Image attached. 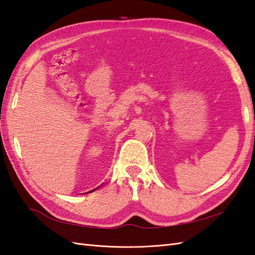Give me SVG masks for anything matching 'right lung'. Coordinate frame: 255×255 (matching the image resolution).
Instances as JSON below:
<instances>
[{
	"instance_id": "right-lung-1",
	"label": "right lung",
	"mask_w": 255,
	"mask_h": 255,
	"mask_svg": "<svg viewBox=\"0 0 255 255\" xmlns=\"http://www.w3.org/2000/svg\"><path fill=\"white\" fill-rule=\"evenodd\" d=\"M98 188H99V186H98L97 188H95V190H93V191H89V192H87V193H91V192H95L96 190H98Z\"/></svg>"
}]
</instances>
